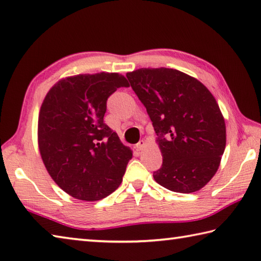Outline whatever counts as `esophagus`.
Segmentation results:
<instances>
[{"mask_svg": "<svg viewBox=\"0 0 261 261\" xmlns=\"http://www.w3.org/2000/svg\"><path fill=\"white\" fill-rule=\"evenodd\" d=\"M145 145H146V141H145V140H140L139 143L136 145V148H137V150H143V149H144V147H145Z\"/></svg>", "mask_w": 261, "mask_h": 261, "instance_id": "obj_1", "label": "esophagus"}]
</instances>
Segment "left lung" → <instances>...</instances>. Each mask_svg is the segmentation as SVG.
Returning a JSON list of instances; mask_svg holds the SVG:
<instances>
[{
    "instance_id": "obj_1",
    "label": "left lung",
    "mask_w": 261,
    "mask_h": 261,
    "mask_svg": "<svg viewBox=\"0 0 261 261\" xmlns=\"http://www.w3.org/2000/svg\"><path fill=\"white\" fill-rule=\"evenodd\" d=\"M153 122L163 163L155 181L169 191H200L215 176L226 147V125L215 97L195 77L172 68L126 73Z\"/></svg>"
}]
</instances>
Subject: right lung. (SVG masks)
Listing matches in <instances>:
<instances>
[{"label":"right lung","mask_w":261,"mask_h":261,"mask_svg":"<svg viewBox=\"0 0 261 261\" xmlns=\"http://www.w3.org/2000/svg\"><path fill=\"white\" fill-rule=\"evenodd\" d=\"M130 87L118 73L80 74L57 82L42 102L37 141L51 178L68 195L99 201L120 186L132 158L105 122L108 97Z\"/></svg>","instance_id":"obj_1"}]
</instances>
